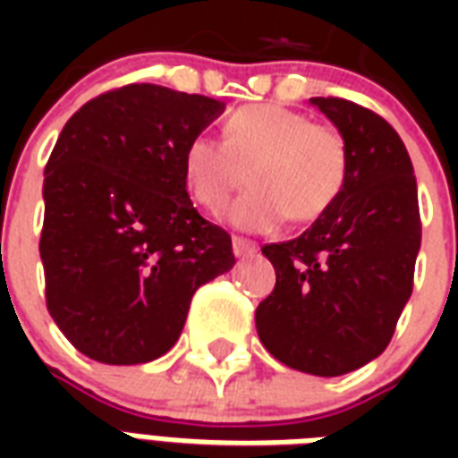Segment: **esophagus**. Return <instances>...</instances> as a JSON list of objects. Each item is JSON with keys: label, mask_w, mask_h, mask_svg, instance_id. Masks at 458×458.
I'll return each mask as SVG.
<instances>
[{"label": "esophagus", "mask_w": 458, "mask_h": 458, "mask_svg": "<svg viewBox=\"0 0 458 458\" xmlns=\"http://www.w3.org/2000/svg\"><path fill=\"white\" fill-rule=\"evenodd\" d=\"M258 245L248 238H233V252H235V258H252V255H258Z\"/></svg>", "instance_id": "obj_1"}]
</instances>
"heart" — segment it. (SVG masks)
<instances>
[{"mask_svg":"<svg viewBox=\"0 0 458 458\" xmlns=\"http://www.w3.org/2000/svg\"><path fill=\"white\" fill-rule=\"evenodd\" d=\"M183 176L193 199L213 213L250 181L252 189L233 203L228 220L267 233L287 218L311 223L334 208L348 176V149L341 131L304 113L248 105L228 117L225 141L196 134L186 144Z\"/></svg>","mask_w":458,"mask_h":458,"instance_id":"1","label":"heart"}]
</instances>
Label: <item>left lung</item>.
Instances as JSON below:
<instances>
[{"label":"left lung","mask_w":458,"mask_h":458,"mask_svg":"<svg viewBox=\"0 0 458 458\" xmlns=\"http://www.w3.org/2000/svg\"><path fill=\"white\" fill-rule=\"evenodd\" d=\"M341 131L348 176L334 208L299 238L265 245L277 284L255 311L279 363L318 377L383 353L412 294L422 242L417 179L400 134L360 105L311 98Z\"/></svg>","instance_id":"left-lung-1"}]
</instances>
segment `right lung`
<instances>
[{"mask_svg":"<svg viewBox=\"0 0 458 458\" xmlns=\"http://www.w3.org/2000/svg\"><path fill=\"white\" fill-rule=\"evenodd\" d=\"M225 103L127 85L65 122L44 171L46 304L98 363L137 365L176 344L193 292L235 265L230 235L193 208L183 149Z\"/></svg>","mask_w":458,"mask_h":458,"instance_id":"add662e5","label":"right lung"}]
</instances>
